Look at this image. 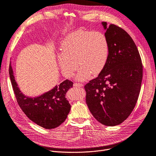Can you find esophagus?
<instances>
[{
  "instance_id": "obj_1",
  "label": "esophagus",
  "mask_w": 156,
  "mask_h": 156,
  "mask_svg": "<svg viewBox=\"0 0 156 156\" xmlns=\"http://www.w3.org/2000/svg\"><path fill=\"white\" fill-rule=\"evenodd\" d=\"M74 87H82L83 85L82 83H74L73 85Z\"/></svg>"
}]
</instances>
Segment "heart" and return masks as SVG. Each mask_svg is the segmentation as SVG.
<instances>
[{
	"label": "heart",
	"instance_id": "obj_1",
	"mask_svg": "<svg viewBox=\"0 0 156 156\" xmlns=\"http://www.w3.org/2000/svg\"><path fill=\"white\" fill-rule=\"evenodd\" d=\"M61 51L58 62L63 74L67 78L73 76L78 65L80 69L76 78L84 81L89 78L90 74L96 76L104 69L110 48L105 34L79 30L65 37Z\"/></svg>",
	"mask_w": 156,
	"mask_h": 156
}]
</instances>
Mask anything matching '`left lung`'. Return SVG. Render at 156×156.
I'll return each instance as SVG.
<instances>
[{"instance_id":"1","label":"left lung","mask_w":156,"mask_h":156,"mask_svg":"<svg viewBox=\"0 0 156 156\" xmlns=\"http://www.w3.org/2000/svg\"><path fill=\"white\" fill-rule=\"evenodd\" d=\"M110 52L107 64L98 76L84 86L85 101L98 122L106 126L123 123L135 107L143 78V64L136 45L123 29L107 22Z\"/></svg>"}]
</instances>
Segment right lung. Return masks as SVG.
Wrapping results in <instances>:
<instances>
[{
  "instance_id": "right-lung-1",
  "label": "right lung",
  "mask_w": 156,
  "mask_h": 156,
  "mask_svg": "<svg viewBox=\"0 0 156 156\" xmlns=\"http://www.w3.org/2000/svg\"><path fill=\"white\" fill-rule=\"evenodd\" d=\"M9 73L16 101L29 119L45 129H55L64 122L71 109L65 96L67 91L73 87V82L66 80L45 94L30 98L19 89L10 65Z\"/></svg>"
}]
</instances>
